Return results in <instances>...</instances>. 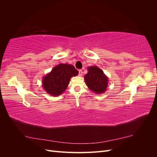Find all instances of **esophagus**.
<instances>
[{"instance_id": "1", "label": "esophagus", "mask_w": 157, "mask_h": 157, "mask_svg": "<svg viewBox=\"0 0 157 157\" xmlns=\"http://www.w3.org/2000/svg\"><path fill=\"white\" fill-rule=\"evenodd\" d=\"M78 75L80 76V77H81V76L82 75V70L78 71Z\"/></svg>"}]
</instances>
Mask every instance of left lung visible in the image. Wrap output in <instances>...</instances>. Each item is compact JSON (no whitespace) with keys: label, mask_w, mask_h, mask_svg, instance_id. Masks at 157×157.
<instances>
[{"label":"left lung","mask_w":157,"mask_h":157,"mask_svg":"<svg viewBox=\"0 0 157 157\" xmlns=\"http://www.w3.org/2000/svg\"><path fill=\"white\" fill-rule=\"evenodd\" d=\"M84 80L88 88L97 94L105 92L109 82L108 77L96 65L88 67V73L84 75Z\"/></svg>","instance_id":"1"}]
</instances>
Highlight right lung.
<instances>
[{
	"label": "right lung",
	"mask_w": 157,
	"mask_h": 157,
	"mask_svg": "<svg viewBox=\"0 0 157 157\" xmlns=\"http://www.w3.org/2000/svg\"><path fill=\"white\" fill-rule=\"evenodd\" d=\"M78 74L73 65L60 63L42 78V87L51 96H59L67 89L71 78Z\"/></svg>",
	"instance_id": "1"
}]
</instances>
